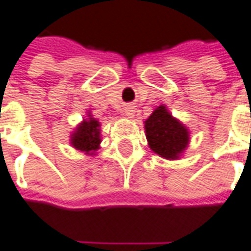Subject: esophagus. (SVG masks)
<instances>
[{
    "instance_id": "1",
    "label": "esophagus",
    "mask_w": 251,
    "mask_h": 251,
    "mask_svg": "<svg viewBox=\"0 0 251 251\" xmlns=\"http://www.w3.org/2000/svg\"><path fill=\"white\" fill-rule=\"evenodd\" d=\"M124 114H125L126 117L131 118L134 115V108H133V106H126V107H124Z\"/></svg>"
}]
</instances>
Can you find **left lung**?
Segmentation results:
<instances>
[{
    "instance_id": "8db88e82",
    "label": "left lung",
    "mask_w": 251,
    "mask_h": 251,
    "mask_svg": "<svg viewBox=\"0 0 251 251\" xmlns=\"http://www.w3.org/2000/svg\"><path fill=\"white\" fill-rule=\"evenodd\" d=\"M145 131L151 150L167 159H176L189 141L186 129L163 106L156 108L145 121Z\"/></svg>"
}]
</instances>
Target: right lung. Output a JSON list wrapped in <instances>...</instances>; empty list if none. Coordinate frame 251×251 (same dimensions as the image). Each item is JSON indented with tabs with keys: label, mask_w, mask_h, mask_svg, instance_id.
<instances>
[{
	"label": "right lung",
	"mask_w": 251,
	"mask_h": 251,
	"mask_svg": "<svg viewBox=\"0 0 251 251\" xmlns=\"http://www.w3.org/2000/svg\"><path fill=\"white\" fill-rule=\"evenodd\" d=\"M98 127H99V122L94 118L84 121V124H81V126L73 134V138H72L73 147L84 152H92L98 150V145L100 143Z\"/></svg>",
	"instance_id": "1"
}]
</instances>
